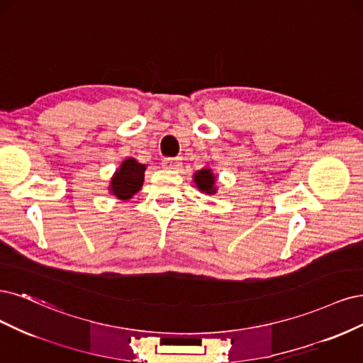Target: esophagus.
Wrapping results in <instances>:
<instances>
[{"label": "esophagus", "instance_id": "1", "mask_svg": "<svg viewBox=\"0 0 363 363\" xmlns=\"http://www.w3.org/2000/svg\"><path fill=\"white\" fill-rule=\"evenodd\" d=\"M162 167L169 170H178L181 167L179 158H164L162 160Z\"/></svg>", "mask_w": 363, "mask_h": 363}]
</instances>
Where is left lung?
Masks as SVG:
<instances>
[{"label":"left lung","instance_id":"left-lung-1","mask_svg":"<svg viewBox=\"0 0 363 363\" xmlns=\"http://www.w3.org/2000/svg\"><path fill=\"white\" fill-rule=\"evenodd\" d=\"M193 179L196 186L201 191L206 193V194H214L217 191L216 186V177L211 169H202L193 174Z\"/></svg>","mask_w":363,"mask_h":363}]
</instances>
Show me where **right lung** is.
<instances>
[{
	"label": "right lung",
	"instance_id": "1",
	"mask_svg": "<svg viewBox=\"0 0 363 363\" xmlns=\"http://www.w3.org/2000/svg\"><path fill=\"white\" fill-rule=\"evenodd\" d=\"M146 166L140 164L134 158L125 160L121 167L116 170L110 182V193L121 201H128L137 191H140L145 181Z\"/></svg>",
	"mask_w": 363,
	"mask_h": 363
}]
</instances>
